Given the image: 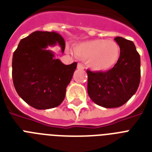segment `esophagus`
<instances>
[{
    "mask_svg": "<svg viewBox=\"0 0 152 152\" xmlns=\"http://www.w3.org/2000/svg\"><path fill=\"white\" fill-rule=\"evenodd\" d=\"M77 69H80V70H83V69H84V67L83 66L82 64L79 63L78 65H77Z\"/></svg>",
    "mask_w": 152,
    "mask_h": 152,
    "instance_id": "1",
    "label": "esophagus"
}]
</instances>
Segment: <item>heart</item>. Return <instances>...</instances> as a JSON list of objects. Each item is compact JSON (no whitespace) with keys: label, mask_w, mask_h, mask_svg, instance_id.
Masks as SVG:
<instances>
[{"label":"heart","mask_w":152,"mask_h":152,"mask_svg":"<svg viewBox=\"0 0 152 152\" xmlns=\"http://www.w3.org/2000/svg\"><path fill=\"white\" fill-rule=\"evenodd\" d=\"M73 52L78 58L86 61L87 67L96 72H106L119 61L121 48L114 40L95 39L76 44Z\"/></svg>","instance_id":"1"}]
</instances>
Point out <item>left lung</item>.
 Instances as JSON below:
<instances>
[{
    "instance_id": "left-lung-1",
    "label": "left lung",
    "mask_w": 152,
    "mask_h": 152,
    "mask_svg": "<svg viewBox=\"0 0 152 152\" xmlns=\"http://www.w3.org/2000/svg\"><path fill=\"white\" fill-rule=\"evenodd\" d=\"M115 40L121 48L119 61L106 72L87 70L89 97L97 105L117 108L128 102L140 84V58L134 42L117 37Z\"/></svg>"
}]
</instances>
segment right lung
<instances>
[{"instance_id":"obj_1","label":"right lung","mask_w":152,"mask_h":152,"mask_svg":"<svg viewBox=\"0 0 152 152\" xmlns=\"http://www.w3.org/2000/svg\"><path fill=\"white\" fill-rule=\"evenodd\" d=\"M58 44L64 53L65 43L55 32L35 31L23 38L13 54L12 79L17 93L37 109H49L61 104L66 87L76 70V62L65 65L55 58L48 47Z\"/></svg>"}]
</instances>
